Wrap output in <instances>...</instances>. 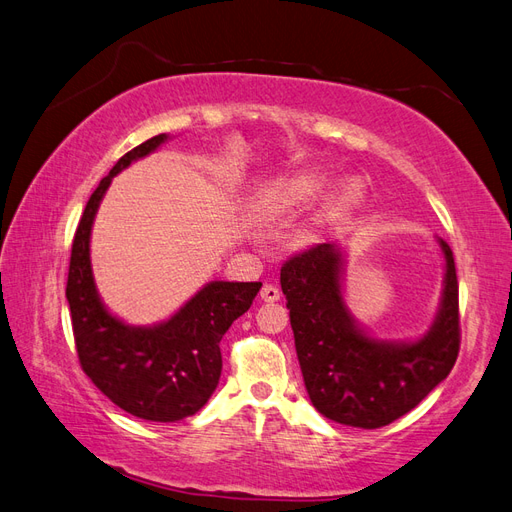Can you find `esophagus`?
Returning a JSON list of instances; mask_svg holds the SVG:
<instances>
[{
	"mask_svg": "<svg viewBox=\"0 0 512 512\" xmlns=\"http://www.w3.org/2000/svg\"><path fill=\"white\" fill-rule=\"evenodd\" d=\"M279 298H281V289L276 287V285L266 283L264 287H261V300H266V302H276Z\"/></svg>",
	"mask_w": 512,
	"mask_h": 512,
	"instance_id": "obj_1",
	"label": "esophagus"
}]
</instances>
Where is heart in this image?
Instances as JSON below:
<instances>
[{
  "mask_svg": "<svg viewBox=\"0 0 512 512\" xmlns=\"http://www.w3.org/2000/svg\"><path fill=\"white\" fill-rule=\"evenodd\" d=\"M328 184H330L328 175L317 171V169L298 171L294 175H289V178L281 180L272 188L268 195V206H270V210H276V212H289V210L304 208V206H309V203H313L321 193H324ZM360 195H362V191L358 184H347L337 199V208L341 212L356 208L360 203Z\"/></svg>",
  "mask_w": 512,
  "mask_h": 512,
  "instance_id": "1",
  "label": "heart"
}]
</instances>
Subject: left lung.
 I'll list each match as a JSON object with an SVG mask.
<instances>
[{
	"label": "left lung",
	"instance_id": "left-lung-1",
	"mask_svg": "<svg viewBox=\"0 0 512 512\" xmlns=\"http://www.w3.org/2000/svg\"><path fill=\"white\" fill-rule=\"evenodd\" d=\"M446 281L440 313L416 343L364 334L341 296V253L315 244L281 268L296 354L306 392L319 414L347 427L379 429L412 412L455 367L461 345L455 257L440 240Z\"/></svg>",
	"mask_w": 512,
	"mask_h": 512
}]
</instances>
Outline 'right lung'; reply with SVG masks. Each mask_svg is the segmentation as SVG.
<instances>
[{
  "instance_id": "1",
  "label": "right lung",
  "mask_w": 512,
  "mask_h": 512,
  "mask_svg": "<svg viewBox=\"0 0 512 512\" xmlns=\"http://www.w3.org/2000/svg\"><path fill=\"white\" fill-rule=\"evenodd\" d=\"M156 135L126 152L102 178L83 210L70 251L66 298L83 373L124 412L152 422H175L208 403L223 369L221 339L251 304L261 283L212 281L169 321L126 326L102 306L90 266V231L113 175L154 152Z\"/></svg>"
}]
</instances>
